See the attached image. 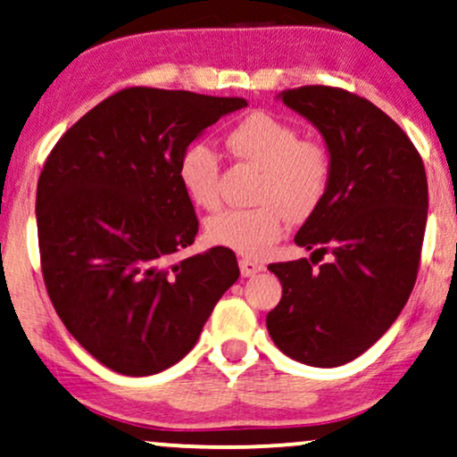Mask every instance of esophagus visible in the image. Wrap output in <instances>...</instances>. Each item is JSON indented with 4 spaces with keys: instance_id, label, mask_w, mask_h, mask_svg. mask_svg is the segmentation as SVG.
<instances>
[{
    "instance_id": "obj_1",
    "label": "esophagus",
    "mask_w": 457,
    "mask_h": 457,
    "mask_svg": "<svg viewBox=\"0 0 457 457\" xmlns=\"http://www.w3.org/2000/svg\"><path fill=\"white\" fill-rule=\"evenodd\" d=\"M239 269H241L243 277H253V275H258V272L264 270V264H260L252 258H241L239 260Z\"/></svg>"
}]
</instances>
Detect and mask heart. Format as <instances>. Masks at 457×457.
<instances>
[{"label": "heart", "instance_id": "b5f03b06", "mask_svg": "<svg viewBox=\"0 0 457 457\" xmlns=\"http://www.w3.org/2000/svg\"><path fill=\"white\" fill-rule=\"evenodd\" d=\"M237 157L262 170L253 210H224L205 224L214 245L250 258L266 256L283 237L286 220H306L321 205L329 187V159L319 145L302 142L298 129L269 112H252L228 134ZM178 178L199 207L220 201V155L205 140L188 145L178 163Z\"/></svg>", "mask_w": 457, "mask_h": 457}]
</instances>
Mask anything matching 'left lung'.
<instances>
[{
	"instance_id": "1",
	"label": "left lung",
	"mask_w": 457,
	"mask_h": 457,
	"mask_svg": "<svg viewBox=\"0 0 457 457\" xmlns=\"http://www.w3.org/2000/svg\"><path fill=\"white\" fill-rule=\"evenodd\" d=\"M277 98L319 129L331 174L321 205L294 237L312 250L311 260L269 266L283 295L266 328L287 357L337 367L376 345L410 298L428 182L407 134L370 100L328 86L292 87ZM328 251L330 262L315 267Z\"/></svg>"
}]
</instances>
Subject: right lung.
Returning a JSON list of instances; mask_svg holds the SVG:
<instances>
[{
	"instance_id": "right-lung-1",
	"label": "right lung",
	"mask_w": 457,
	"mask_h": 457,
	"mask_svg": "<svg viewBox=\"0 0 457 457\" xmlns=\"http://www.w3.org/2000/svg\"><path fill=\"white\" fill-rule=\"evenodd\" d=\"M245 98L128 87L56 142L37 182L44 281L71 336L109 370L153 376L197 345L239 279L235 253L212 247L170 264L197 235L178 163Z\"/></svg>"
}]
</instances>
